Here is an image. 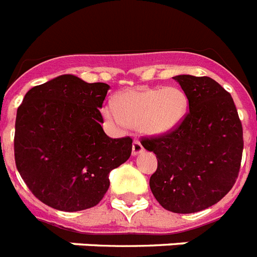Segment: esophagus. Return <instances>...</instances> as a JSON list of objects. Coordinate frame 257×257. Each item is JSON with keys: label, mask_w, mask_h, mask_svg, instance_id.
<instances>
[{"label": "esophagus", "mask_w": 257, "mask_h": 257, "mask_svg": "<svg viewBox=\"0 0 257 257\" xmlns=\"http://www.w3.org/2000/svg\"><path fill=\"white\" fill-rule=\"evenodd\" d=\"M133 155H139V154L143 153V146H142V143L139 141H134V143H133Z\"/></svg>", "instance_id": "1"}]
</instances>
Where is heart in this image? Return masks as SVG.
Listing matches in <instances>:
<instances>
[{
    "label": "heart",
    "mask_w": 257,
    "mask_h": 257,
    "mask_svg": "<svg viewBox=\"0 0 257 257\" xmlns=\"http://www.w3.org/2000/svg\"><path fill=\"white\" fill-rule=\"evenodd\" d=\"M116 104L104 106V119L118 130L138 127L149 137L171 134L188 114V96L178 86L127 89L119 94Z\"/></svg>",
    "instance_id": "heart-1"
}]
</instances>
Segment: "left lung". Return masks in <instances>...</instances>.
<instances>
[{
  "label": "left lung",
  "instance_id": "8db88e82",
  "mask_svg": "<svg viewBox=\"0 0 257 257\" xmlns=\"http://www.w3.org/2000/svg\"><path fill=\"white\" fill-rule=\"evenodd\" d=\"M188 96L190 112L171 134L143 139L158 158L150 188L175 213L216 204L235 184L243 154V127L231 94L210 77H172Z\"/></svg>",
  "mask_w": 257,
  "mask_h": 257
}]
</instances>
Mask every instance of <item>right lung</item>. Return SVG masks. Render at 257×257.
I'll list each match as a JSON object with an SVG mask.
<instances>
[{"mask_svg":"<svg viewBox=\"0 0 257 257\" xmlns=\"http://www.w3.org/2000/svg\"><path fill=\"white\" fill-rule=\"evenodd\" d=\"M108 87L63 74L29 90L18 107L16 166L29 190L51 208L96 206L110 172L130 158L133 139L110 138L100 126Z\"/></svg>","mask_w":257,"mask_h":257,"instance_id":"1","label":"right lung"}]
</instances>
